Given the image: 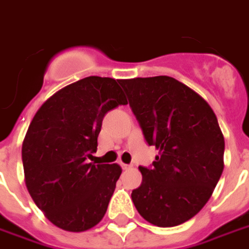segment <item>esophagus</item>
Returning <instances> with one entry per match:
<instances>
[{
    "label": "esophagus",
    "instance_id": "obj_1",
    "mask_svg": "<svg viewBox=\"0 0 249 249\" xmlns=\"http://www.w3.org/2000/svg\"><path fill=\"white\" fill-rule=\"evenodd\" d=\"M120 166L123 167V170H128V169H130V165H126V163H123V162H121V163H120Z\"/></svg>",
    "mask_w": 249,
    "mask_h": 249
}]
</instances>
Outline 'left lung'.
<instances>
[{
	"label": "left lung",
	"mask_w": 249,
	"mask_h": 249,
	"mask_svg": "<svg viewBox=\"0 0 249 249\" xmlns=\"http://www.w3.org/2000/svg\"><path fill=\"white\" fill-rule=\"evenodd\" d=\"M149 145L158 150L132 200L158 227L187 222L203 209L224 167V137L203 97L170 76L120 80Z\"/></svg>",
	"instance_id": "8db88e82"
}]
</instances>
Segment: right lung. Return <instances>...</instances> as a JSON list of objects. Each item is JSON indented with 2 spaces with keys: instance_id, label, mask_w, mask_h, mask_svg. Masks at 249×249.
<instances>
[{
  "instance_id": "obj_1",
  "label": "right lung",
  "mask_w": 249,
  "mask_h": 249,
  "mask_svg": "<svg viewBox=\"0 0 249 249\" xmlns=\"http://www.w3.org/2000/svg\"><path fill=\"white\" fill-rule=\"evenodd\" d=\"M119 84L112 78L88 76L59 89L38 109L22 143L29 194L64 231L95 227L121 174L117 163L88 162L107 112L128 104Z\"/></svg>"
}]
</instances>
